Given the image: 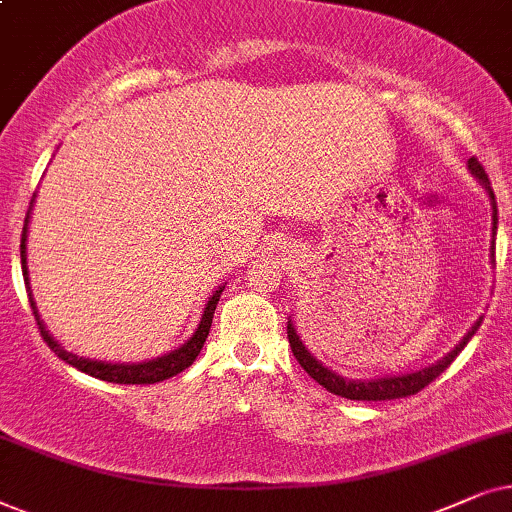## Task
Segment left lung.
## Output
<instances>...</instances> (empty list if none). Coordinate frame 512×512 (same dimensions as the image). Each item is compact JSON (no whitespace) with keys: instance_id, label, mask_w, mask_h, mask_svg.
Wrapping results in <instances>:
<instances>
[{"instance_id":"obj_1","label":"left lung","mask_w":512,"mask_h":512,"mask_svg":"<svg viewBox=\"0 0 512 512\" xmlns=\"http://www.w3.org/2000/svg\"><path fill=\"white\" fill-rule=\"evenodd\" d=\"M468 168H470V173H473L482 182V185H485V189L494 201V192H492V187H489V177L485 173V168H482V163L475 159V156H470ZM496 222H499V217H496V203H494V231H496ZM492 255H494V245H492ZM480 323H482V318L473 327H470L468 335L454 346V351H449L447 356L438 360L435 365L424 367V370L412 372V374H403V377H386V379H372V381L344 379V377H339V374L327 370V367L320 365L318 360L304 349V344L299 342L295 327L292 325H288V342H290L292 356H295L297 363L304 367V372L309 374L311 379H316L318 384L327 388L330 393L342 395V398H346V400H395V398H407V395L419 393L421 388H426L433 379H438L440 374L454 363V358L459 356V353L463 351V346L470 342V337L478 332Z\"/></svg>"}]
</instances>
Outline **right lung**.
<instances>
[{
  "mask_svg": "<svg viewBox=\"0 0 512 512\" xmlns=\"http://www.w3.org/2000/svg\"><path fill=\"white\" fill-rule=\"evenodd\" d=\"M27 220H30V210H27V217H25V227H23V236H20V264H23V278H25V285H27V297H30V309L34 313V320H37L39 325V332H42L44 342L51 346V351L56 353L60 360H65L67 365L77 367L79 372H86L91 374L95 379H102V381H112V384H156V381H163V379H170L175 377V374H180L182 370H187L189 365L194 363L196 356H199L201 349H203V342H206L208 332H210V323H213V313H215V306L220 302V295H222V288L215 290V295L208 299L206 309H203V318L199 327H196V332L189 339L187 344H182L180 349H175L173 353H168V356L163 358H156V360H149V363H140V365H112V363H98V360H86V358H77L72 356V353H67L63 346L53 342V337L46 332V327L42 325V320H39V313H37V306L32 302V295H30V283H27V269H25V234H27Z\"/></svg>",
  "mask_w": 512,
  "mask_h": 512,
  "instance_id": "obj_1",
  "label": "right lung"
}]
</instances>
